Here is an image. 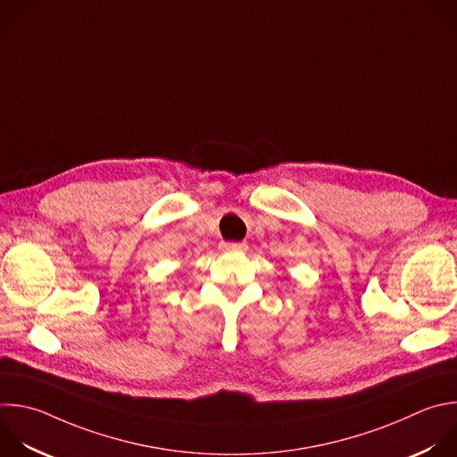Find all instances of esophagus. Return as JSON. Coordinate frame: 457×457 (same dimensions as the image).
<instances>
[{
  "label": "esophagus",
  "instance_id": "1",
  "mask_svg": "<svg viewBox=\"0 0 457 457\" xmlns=\"http://www.w3.org/2000/svg\"><path fill=\"white\" fill-rule=\"evenodd\" d=\"M219 249L224 253H242L247 249L245 242H220Z\"/></svg>",
  "mask_w": 457,
  "mask_h": 457
}]
</instances>
